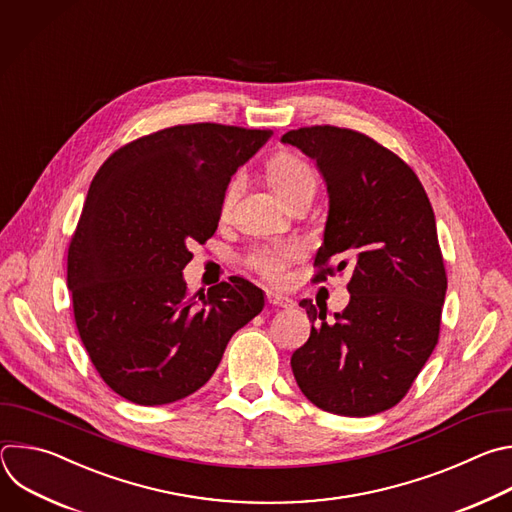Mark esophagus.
Here are the masks:
<instances>
[{
  "instance_id": "esophagus-1",
  "label": "esophagus",
  "mask_w": 512,
  "mask_h": 512,
  "mask_svg": "<svg viewBox=\"0 0 512 512\" xmlns=\"http://www.w3.org/2000/svg\"><path fill=\"white\" fill-rule=\"evenodd\" d=\"M266 302L270 306H280V309H292L294 300H290L288 296H282L278 292H266Z\"/></svg>"
}]
</instances>
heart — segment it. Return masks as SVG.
<instances>
[{
	"mask_svg": "<svg viewBox=\"0 0 512 512\" xmlns=\"http://www.w3.org/2000/svg\"><path fill=\"white\" fill-rule=\"evenodd\" d=\"M266 173L270 183L276 187V191L284 199H290L292 195L304 189L315 191L317 187V175L313 167L292 151L274 153L266 163ZM236 191H238V183L234 181L228 187L224 197L226 206L234 199ZM300 256H302V246L298 242H272V244H262L254 248L246 256V264L262 278L270 282H280L286 274V268Z\"/></svg>",
	"mask_w": 512,
	"mask_h": 512,
	"instance_id": "1",
	"label": "heart"
}]
</instances>
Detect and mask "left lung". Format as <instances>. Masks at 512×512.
Segmentation results:
<instances>
[{"label": "left lung", "instance_id": "obj_1", "mask_svg": "<svg viewBox=\"0 0 512 512\" xmlns=\"http://www.w3.org/2000/svg\"><path fill=\"white\" fill-rule=\"evenodd\" d=\"M282 141L313 157L327 181L313 280L351 266V300L333 323L300 302L315 325L290 357L294 379L323 412H385L410 391L440 337L448 278L432 203L410 165L359 131L315 125Z\"/></svg>", "mask_w": 512, "mask_h": 512}]
</instances>
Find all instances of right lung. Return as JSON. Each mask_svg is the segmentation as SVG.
Wrapping results in <instances>:
<instances>
[{"label":"right lung","instance_id":"add662e5","mask_svg":"<svg viewBox=\"0 0 512 512\" xmlns=\"http://www.w3.org/2000/svg\"><path fill=\"white\" fill-rule=\"evenodd\" d=\"M270 131L175 125L117 149L96 171L68 246V288L82 345L115 393L163 405L206 385L264 294L230 278L189 294L191 242H208L226 187Z\"/></svg>","mask_w":512,"mask_h":512}]
</instances>
